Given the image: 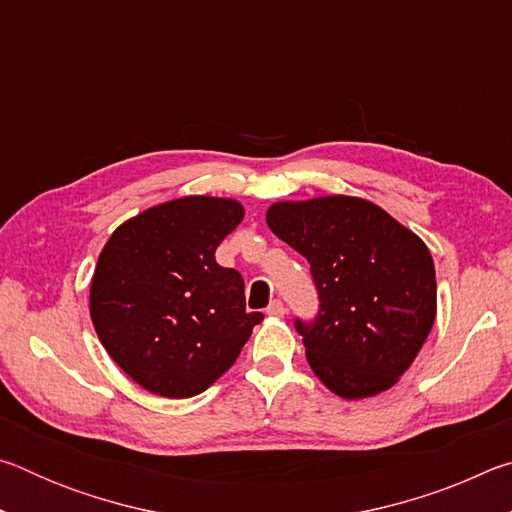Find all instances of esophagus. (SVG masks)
Instances as JSON below:
<instances>
[{
	"mask_svg": "<svg viewBox=\"0 0 512 512\" xmlns=\"http://www.w3.org/2000/svg\"><path fill=\"white\" fill-rule=\"evenodd\" d=\"M284 311H287V309H284L282 302H280V300H273L271 305H268L266 314H268V316H273V318H282V316H284Z\"/></svg>",
	"mask_w": 512,
	"mask_h": 512,
	"instance_id": "1",
	"label": "esophagus"
}]
</instances>
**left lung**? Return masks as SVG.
I'll list each match as a JSON object with an SVG mask.
<instances>
[{
	"label": "left lung",
	"instance_id": "8db88e82",
	"mask_svg": "<svg viewBox=\"0 0 512 512\" xmlns=\"http://www.w3.org/2000/svg\"><path fill=\"white\" fill-rule=\"evenodd\" d=\"M266 223L311 266L318 314L296 318V329L316 377L345 400L388 391L436 320V268L424 241L354 196L275 203Z\"/></svg>",
	"mask_w": 512,
	"mask_h": 512
}]
</instances>
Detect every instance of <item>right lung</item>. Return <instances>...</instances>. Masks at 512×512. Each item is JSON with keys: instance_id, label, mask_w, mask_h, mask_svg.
I'll use <instances>...</instances> for the list:
<instances>
[{"instance_id": "right-lung-1", "label": "right lung", "mask_w": 512, "mask_h": 512, "mask_svg": "<svg viewBox=\"0 0 512 512\" xmlns=\"http://www.w3.org/2000/svg\"><path fill=\"white\" fill-rule=\"evenodd\" d=\"M241 219L244 207L230 198L185 196L121 223L103 246L92 323L112 361L146 391L203 393L264 320L246 311L241 273L214 259Z\"/></svg>"}]
</instances>
